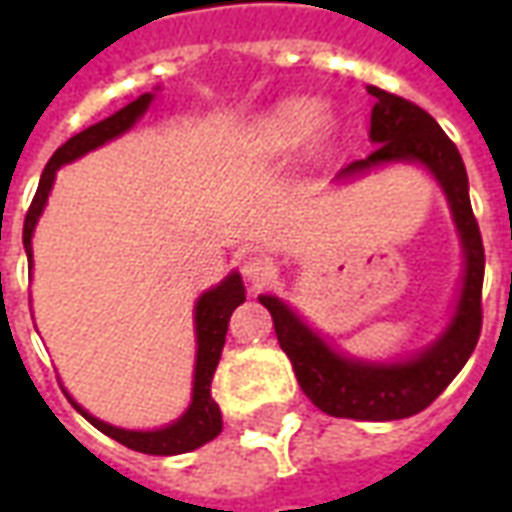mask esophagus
Returning a JSON list of instances; mask_svg holds the SVG:
<instances>
[{"label": "esophagus", "mask_w": 512, "mask_h": 512, "mask_svg": "<svg viewBox=\"0 0 512 512\" xmlns=\"http://www.w3.org/2000/svg\"><path fill=\"white\" fill-rule=\"evenodd\" d=\"M241 271H244L246 282H249V285H252L255 290L263 288L268 279L274 277V266H271V260H268V257H260V255L246 257L244 268H241Z\"/></svg>", "instance_id": "obj_1"}]
</instances>
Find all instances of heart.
Instances as JSON below:
<instances>
[{"mask_svg": "<svg viewBox=\"0 0 512 512\" xmlns=\"http://www.w3.org/2000/svg\"><path fill=\"white\" fill-rule=\"evenodd\" d=\"M321 123L318 106L310 101H288L263 120L260 134L271 147H296Z\"/></svg>", "mask_w": 512, "mask_h": 512, "instance_id": "obj_1", "label": "heart"}]
</instances>
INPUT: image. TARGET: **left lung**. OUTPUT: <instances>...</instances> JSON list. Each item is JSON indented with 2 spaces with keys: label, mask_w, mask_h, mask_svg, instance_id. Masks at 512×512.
<instances>
[{
  "label": "left lung",
  "mask_w": 512,
  "mask_h": 512,
  "mask_svg": "<svg viewBox=\"0 0 512 512\" xmlns=\"http://www.w3.org/2000/svg\"><path fill=\"white\" fill-rule=\"evenodd\" d=\"M367 93L376 98L370 115V142L376 150L340 169L337 180L365 175L367 169L392 161H417L439 180L466 257L463 288L450 326L414 359L376 365L337 354L277 296H260V304L271 312L279 348L293 362L301 392L315 406L332 417L389 422L428 408L472 356L483 329L485 252L469 202V178L455 142L417 104L378 87H367Z\"/></svg>",
  "instance_id": "8db88e82"
}]
</instances>
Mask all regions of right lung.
<instances>
[{
    "label": "right lung",
    "mask_w": 512,
    "mask_h": 512,
    "mask_svg": "<svg viewBox=\"0 0 512 512\" xmlns=\"http://www.w3.org/2000/svg\"><path fill=\"white\" fill-rule=\"evenodd\" d=\"M153 101V93L139 95L136 101H131L128 106H123L120 112H115L112 117H106L95 126L84 128L82 134L71 136L62 147H57V153L49 158V164L40 175L38 191L32 197V205H29L27 219H24V249H27V257L32 260V233H35V224H38V216L46 208V200H49L51 183H54V175L62 164H71L84 153H90L95 147H101L109 139L126 134L128 128L134 126L139 117L145 115L147 106ZM246 290L244 282H241V274L233 271L230 277H224L216 288L205 290L200 299H197V307H194V332H197V365H194V389H191V403L186 408V414L180 419H175L172 425L158 430H126L115 428L109 422H101L93 414H87L71 395L68 400L73 403V408L82 414L90 425L106 433L109 439L126 444L128 450L145 452V455H180V452H191L208 444L211 439H216L222 433V411L216 406V400L211 397V381L213 373H216V365H219V356H222L224 348V334H227V323H230V315L238 304H244Z\"/></svg>",
    "instance_id": "add662e5"
}]
</instances>
